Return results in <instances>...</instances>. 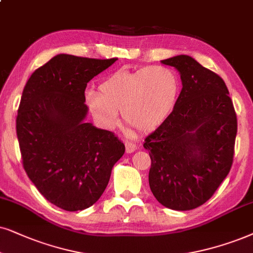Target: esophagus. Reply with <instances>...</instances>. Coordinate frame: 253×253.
I'll return each mask as SVG.
<instances>
[{
  "label": "esophagus",
  "mask_w": 253,
  "mask_h": 253,
  "mask_svg": "<svg viewBox=\"0 0 253 253\" xmlns=\"http://www.w3.org/2000/svg\"><path fill=\"white\" fill-rule=\"evenodd\" d=\"M125 146H126V152H127V153H133V152H135L136 148H137V146L135 145V143L129 142V141L125 142Z\"/></svg>",
  "instance_id": "1"
}]
</instances>
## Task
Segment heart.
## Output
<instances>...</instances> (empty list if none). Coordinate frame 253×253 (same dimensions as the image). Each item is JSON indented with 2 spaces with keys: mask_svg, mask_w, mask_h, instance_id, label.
Here are the masks:
<instances>
[{
  "mask_svg": "<svg viewBox=\"0 0 253 253\" xmlns=\"http://www.w3.org/2000/svg\"><path fill=\"white\" fill-rule=\"evenodd\" d=\"M85 95L95 118L105 126H113L119 110L127 124L149 132L170 116L180 94V81L167 66H146L135 71L119 70Z\"/></svg>",
  "mask_w": 253,
  "mask_h": 253,
  "instance_id": "heart-1",
  "label": "heart"
}]
</instances>
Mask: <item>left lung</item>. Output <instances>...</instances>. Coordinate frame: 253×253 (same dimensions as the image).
<instances>
[{"label":"left lung","instance_id":"1","mask_svg":"<svg viewBox=\"0 0 253 253\" xmlns=\"http://www.w3.org/2000/svg\"><path fill=\"white\" fill-rule=\"evenodd\" d=\"M180 72L170 116L145 139L149 187L162 206L191 210L215 194L233 162L237 116L224 81L189 56L162 60Z\"/></svg>","mask_w":253,"mask_h":253}]
</instances>
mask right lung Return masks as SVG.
Wrapping results in <instances>:
<instances>
[{
  "label": "right lung",
  "instance_id": "1",
  "mask_svg": "<svg viewBox=\"0 0 253 253\" xmlns=\"http://www.w3.org/2000/svg\"><path fill=\"white\" fill-rule=\"evenodd\" d=\"M118 58L57 55L31 75L16 118L23 168L38 191L60 209L93 206L125 153L110 130L84 119L85 88Z\"/></svg>",
  "mask_w": 253,
  "mask_h": 253
}]
</instances>
